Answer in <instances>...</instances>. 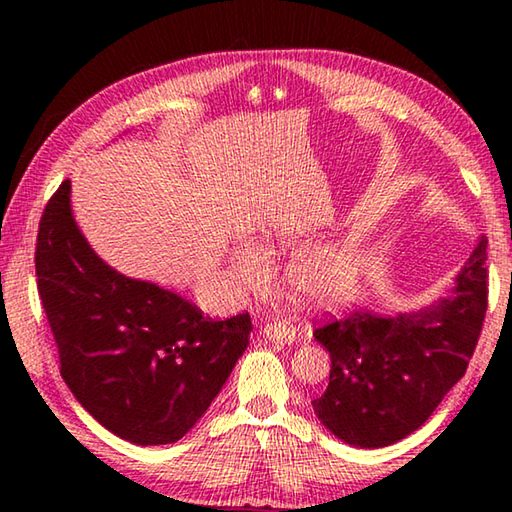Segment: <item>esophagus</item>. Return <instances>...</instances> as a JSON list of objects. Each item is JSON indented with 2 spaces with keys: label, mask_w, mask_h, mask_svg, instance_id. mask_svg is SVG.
<instances>
[{
  "label": "esophagus",
  "mask_w": 512,
  "mask_h": 512,
  "mask_svg": "<svg viewBox=\"0 0 512 512\" xmlns=\"http://www.w3.org/2000/svg\"><path fill=\"white\" fill-rule=\"evenodd\" d=\"M264 334L268 339L273 341H281V343H292L297 339V328L295 325H290L284 319H273L264 325Z\"/></svg>",
  "instance_id": "esophagus-1"
}]
</instances>
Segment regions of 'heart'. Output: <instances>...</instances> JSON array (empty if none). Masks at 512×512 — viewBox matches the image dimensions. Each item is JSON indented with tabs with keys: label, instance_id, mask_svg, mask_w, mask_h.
Segmentation results:
<instances>
[{
	"label": "heart",
	"instance_id": "b5f03b06",
	"mask_svg": "<svg viewBox=\"0 0 512 512\" xmlns=\"http://www.w3.org/2000/svg\"><path fill=\"white\" fill-rule=\"evenodd\" d=\"M235 273L248 286H264L273 275V266L262 248L244 244L235 250ZM292 281L299 295L314 306H334L350 299L356 281L354 255L347 248L328 246L303 255L292 268Z\"/></svg>",
	"mask_w": 512,
	"mask_h": 512
}]
</instances>
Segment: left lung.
Returning a JSON list of instances; mask_svg holds the SVG:
<instances>
[{
  "label": "left lung",
  "instance_id": "left-lung-1",
  "mask_svg": "<svg viewBox=\"0 0 512 512\" xmlns=\"http://www.w3.org/2000/svg\"><path fill=\"white\" fill-rule=\"evenodd\" d=\"M488 308L486 239L462 268L453 299L418 314L356 308L314 325L330 352V383L312 400L336 438L387 447L424 424L473 358Z\"/></svg>",
  "mask_w": 512,
  "mask_h": 512
}]
</instances>
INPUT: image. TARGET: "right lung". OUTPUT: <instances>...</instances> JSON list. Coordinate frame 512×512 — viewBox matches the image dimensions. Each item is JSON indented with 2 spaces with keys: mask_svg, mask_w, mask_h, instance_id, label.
<instances>
[{
  "mask_svg": "<svg viewBox=\"0 0 512 512\" xmlns=\"http://www.w3.org/2000/svg\"><path fill=\"white\" fill-rule=\"evenodd\" d=\"M37 290L74 398L118 438L171 444L193 429L244 354L248 312L211 319L191 301L118 275L85 242L70 180L43 209Z\"/></svg>",
  "mask_w": 512,
  "mask_h": 512,
  "instance_id": "1",
  "label": "right lung"
}]
</instances>
